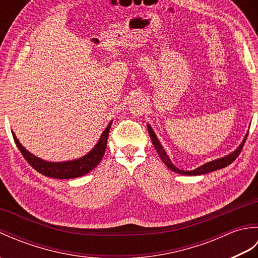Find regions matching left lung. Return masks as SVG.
<instances>
[{
  "label": "left lung",
  "mask_w": 258,
  "mask_h": 258,
  "mask_svg": "<svg viewBox=\"0 0 258 258\" xmlns=\"http://www.w3.org/2000/svg\"><path fill=\"white\" fill-rule=\"evenodd\" d=\"M147 131H149V134L151 136V140L153 142V145H154L155 150L157 152V154L160 155L161 160L163 161V163L165 164V165L171 169V171L175 172V173H178V174H182V175H189V176H191V175H203V174H207V173H211V172H214V171H217V169H221V168H224L228 166L229 164H232L235 160H236L237 156L239 155L240 151H242L243 146H244V143L246 139H247V135H248V132L246 133L244 140L242 141V143L239 144V146L237 147L236 150H235L234 152H232L231 154H228L226 156L224 157H221V158H217V160H214V161H211V162H207L205 164H203V165H201L200 167H197L195 169H193V171H183V169H179L177 168L176 166L174 165V164L172 163L171 158L168 157V155L166 154L165 150H164V147L162 146L160 140L157 139V136L155 134L154 131H153V128L151 127L150 124H147Z\"/></svg>",
  "instance_id": "obj_1"
}]
</instances>
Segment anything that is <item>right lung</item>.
<instances>
[{
    "mask_svg": "<svg viewBox=\"0 0 258 258\" xmlns=\"http://www.w3.org/2000/svg\"><path fill=\"white\" fill-rule=\"evenodd\" d=\"M111 125L112 122H109L106 126V128L103 131L101 138L98 140L96 145L93 147L87 154L80 158H76V160L65 162H48L33 155L31 152L27 151L25 147L20 143V141L15 136L14 132H12V135L15 144L22 153V155L24 156V158L29 162L30 165L34 169H36L38 173L45 175L47 177L69 179L83 176V175L91 172L93 168L98 165V163L101 162L104 153H105L106 150V143Z\"/></svg>",
    "mask_w": 258,
    "mask_h": 258,
    "instance_id": "right-lung-1",
    "label": "right lung"
}]
</instances>
